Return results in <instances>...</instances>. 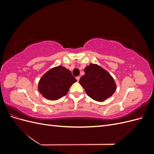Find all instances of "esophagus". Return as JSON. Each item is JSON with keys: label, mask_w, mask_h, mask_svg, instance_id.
I'll use <instances>...</instances> for the list:
<instances>
[{"label": "esophagus", "mask_w": 154, "mask_h": 154, "mask_svg": "<svg viewBox=\"0 0 154 154\" xmlns=\"http://www.w3.org/2000/svg\"><path fill=\"white\" fill-rule=\"evenodd\" d=\"M76 78L77 81H78V82H79V80H80V76H77Z\"/></svg>", "instance_id": "obj_1"}]
</instances>
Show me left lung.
<instances>
[{"mask_svg":"<svg viewBox=\"0 0 154 154\" xmlns=\"http://www.w3.org/2000/svg\"><path fill=\"white\" fill-rule=\"evenodd\" d=\"M85 74L80 80L87 94L97 101H103L112 95L116 85L110 74L96 64H90L84 69Z\"/></svg>","mask_w":154,"mask_h":154,"instance_id":"1","label":"left lung"}]
</instances>
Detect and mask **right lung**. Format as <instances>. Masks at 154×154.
<instances>
[{
  "mask_svg": "<svg viewBox=\"0 0 154 154\" xmlns=\"http://www.w3.org/2000/svg\"><path fill=\"white\" fill-rule=\"evenodd\" d=\"M77 82L71 72L61 66L51 69L41 78L38 91L45 98L57 100L64 96L74 83Z\"/></svg>",
  "mask_w": 154,
  "mask_h": 154,
  "instance_id": "obj_1",
  "label": "right lung"
}]
</instances>
